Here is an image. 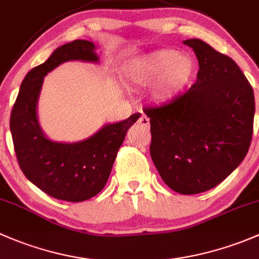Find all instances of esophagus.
Masks as SVG:
<instances>
[{
	"instance_id": "esophagus-1",
	"label": "esophagus",
	"mask_w": 259,
	"mask_h": 259,
	"mask_svg": "<svg viewBox=\"0 0 259 259\" xmlns=\"http://www.w3.org/2000/svg\"><path fill=\"white\" fill-rule=\"evenodd\" d=\"M138 124H141V126L143 127H149V118L146 114H142V116L138 118Z\"/></svg>"
}]
</instances>
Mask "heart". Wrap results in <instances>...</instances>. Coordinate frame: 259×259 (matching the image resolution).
Returning <instances> with one entry per match:
<instances>
[{
    "label": "heart",
    "instance_id": "heart-1",
    "mask_svg": "<svg viewBox=\"0 0 259 259\" xmlns=\"http://www.w3.org/2000/svg\"><path fill=\"white\" fill-rule=\"evenodd\" d=\"M127 73L133 82L142 86L156 82L154 97L159 102H168L189 84L194 61L187 53L162 50L131 62Z\"/></svg>",
    "mask_w": 259,
    "mask_h": 259
}]
</instances>
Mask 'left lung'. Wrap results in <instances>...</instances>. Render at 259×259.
I'll return each instance as SVG.
<instances>
[{
    "instance_id": "1",
    "label": "left lung",
    "mask_w": 259,
    "mask_h": 259,
    "mask_svg": "<svg viewBox=\"0 0 259 259\" xmlns=\"http://www.w3.org/2000/svg\"><path fill=\"white\" fill-rule=\"evenodd\" d=\"M198 60L197 81L168 103L145 107L152 161L163 182L182 194L220 185L241 164L253 133L254 95L228 56L198 38L183 42Z\"/></svg>"
}]
</instances>
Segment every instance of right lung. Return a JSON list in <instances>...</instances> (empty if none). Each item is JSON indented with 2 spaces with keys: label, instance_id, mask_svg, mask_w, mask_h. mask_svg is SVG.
Instances as JSON below:
<instances>
[{
  "label": "right lung",
  "instance_id": "obj_1",
  "mask_svg": "<svg viewBox=\"0 0 259 259\" xmlns=\"http://www.w3.org/2000/svg\"><path fill=\"white\" fill-rule=\"evenodd\" d=\"M95 50V44L86 39L58 47L46 62L26 74L11 112L13 147L23 175L45 193L67 202L86 201L102 191L127 131L141 116L135 113L106 124L77 143L53 142L44 135L36 111L44 77L66 61L97 62Z\"/></svg>",
  "mask_w": 259,
  "mask_h": 259
}]
</instances>
